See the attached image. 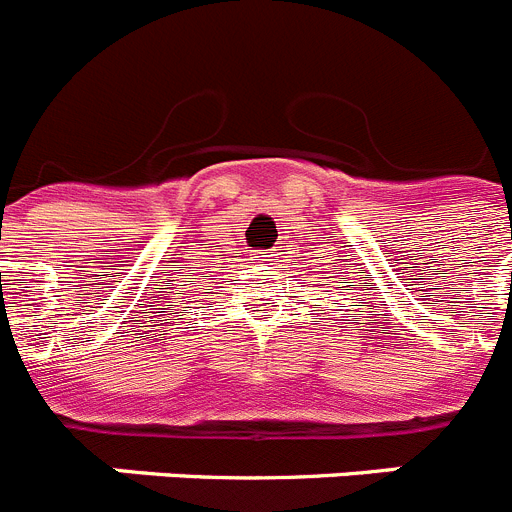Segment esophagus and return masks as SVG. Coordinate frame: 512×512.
Segmentation results:
<instances>
[{
	"mask_svg": "<svg viewBox=\"0 0 512 512\" xmlns=\"http://www.w3.org/2000/svg\"><path fill=\"white\" fill-rule=\"evenodd\" d=\"M259 261H271V259H269V253H261V256H259Z\"/></svg>",
	"mask_w": 512,
	"mask_h": 512,
	"instance_id": "obj_1",
	"label": "esophagus"
}]
</instances>
